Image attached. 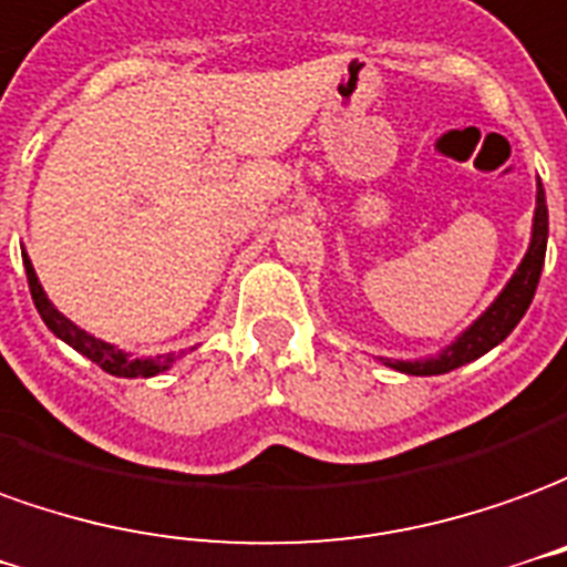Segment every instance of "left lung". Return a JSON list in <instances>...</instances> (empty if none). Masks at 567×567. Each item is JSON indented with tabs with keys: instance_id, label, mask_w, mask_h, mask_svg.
<instances>
[{
	"instance_id": "obj_1",
	"label": "left lung",
	"mask_w": 567,
	"mask_h": 567,
	"mask_svg": "<svg viewBox=\"0 0 567 567\" xmlns=\"http://www.w3.org/2000/svg\"><path fill=\"white\" fill-rule=\"evenodd\" d=\"M547 231H549V216H547V198H544V186L537 179V207H534V231H532V247L525 252V259L516 268V275L509 277V284L504 292L497 296L492 308L485 311L473 327L455 341L449 344L443 354L431 357V360H384L388 367L400 369L405 375H443L452 369L464 367L476 357L488 354L495 344L507 339L509 332L516 329L522 315L528 311V305L537 290V280H540V268H544V256H547Z\"/></svg>"
}]
</instances>
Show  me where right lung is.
Listing matches in <instances>:
<instances>
[{
    "instance_id": "obj_1",
    "label": "right lung",
    "mask_w": 567,
    "mask_h": 567,
    "mask_svg": "<svg viewBox=\"0 0 567 567\" xmlns=\"http://www.w3.org/2000/svg\"><path fill=\"white\" fill-rule=\"evenodd\" d=\"M23 268H27V284H30V292H33V302L35 311L42 315L45 320V327L63 339L70 348H75L79 354H84L91 363H97L103 372H110V375H118V379H148V375H158L164 369H171L174 363V354L167 357H131L118 351L115 344L110 341H100L94 339L91 332H84L72 323L70 317H63L54 308V305L48 302L45 290H42V284H39V277L33 271V262L30 259H23Z\"/></svg>"
}]
</instances>
